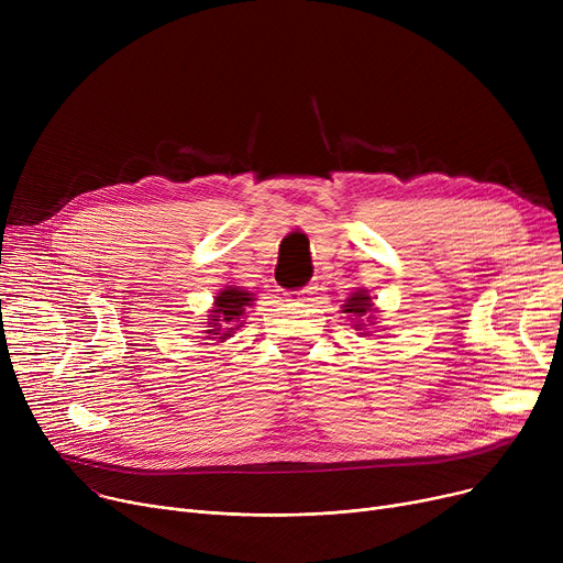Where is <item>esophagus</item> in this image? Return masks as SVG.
<instances>
[{
	"label": "esophagus",
	"instance_id": "obj_1",
	"mask_svg": "<svg viewBox=\"0 0 563 563\" xmlns=\"http://www.w3.org/2000/svg\"><path fill=\"white\" fill-rule=\"evenodd\" d=\"M310 294H314V287H308V289H303V301H312V299H310ZM306 296L309 297L308 300L305 299Z\"/></svg>",
	"mask_w": 563,
	"mask_h": 563
}]
</instances>
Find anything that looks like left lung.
Masks as SVG:
<instances>
[{
  "instance_id": "left-lung-1",
  "label": "left lung",
  "mask_w": 563,
  "mask_h": 563,
  "mask_svg": "<svg viewBox=\"0 0 563 563\" xmlns=\"http://www.w3.org/2000/svg\"><path fill=\"white\" fill-rule=\"evenodd\" d=\"M342 312H346V317L351 321H356V323H353V329L363 331V335H369L367 329L374 327V323H378L376 321L378 308L372 303L369 289H365V287H358V289H353L349 294V297L342 303Z\"/></svg>"
}]
</instances>
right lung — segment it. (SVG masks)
<instances>
[{"label":"right lung","instance_id":"obj_1","mask_svg":"<svg viewBox=\"0 0 563 563\" xmlns=\"http://www.w3.org/2000/svg\"><path fill=\"white\" fill-rule=\"evenodd\" d=\"M255 294L244 289V287H236V285H225L212 303V310H207V331L205 338L207 340H214L217 344H223L225 340H230L236 331L244 327V317L246 310L253 308L255 303Z\"/></svg>","mask_w":563,"mask_h":563}]
</instances>
